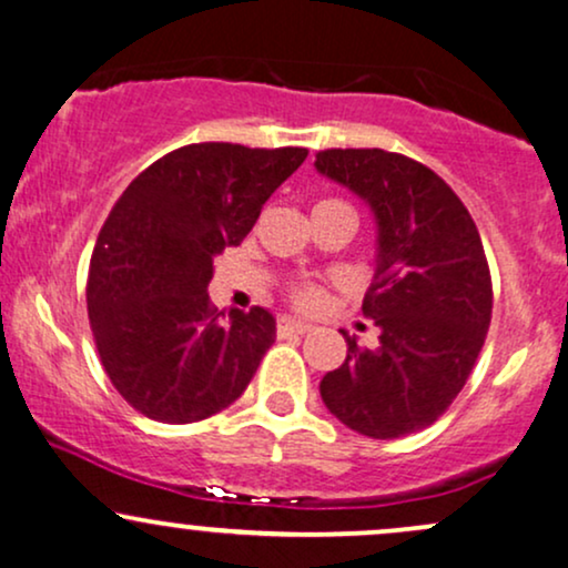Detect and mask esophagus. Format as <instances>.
<instances>
[{"mask_svg": "<svg viewBox=\"0 0 568 568\" xmlns=\"http://www.w3.org/2000/svg\"><path fill=\"white\" fill-rule=\"evenodd\" d=\"M312 325L306 323H298V321H291V317H280L277 321V336H293V334H310Z\"/></svg>", "mask_w": 568, "mask_h": 568, "instance_id": "obj_1", "label": "esophagus"}]
</instances>
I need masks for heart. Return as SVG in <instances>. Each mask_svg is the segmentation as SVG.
<instances>
[{
    "instance_id": "obj_1",
    "label": "heart",
    "mask_w": 568,
    "mask_h": 568,
    "mask_svg": "<svg viewBox=\"0 0 568 568\" xmlns=\"http://www.w3.org/2000/svg\"><path fill=\"white\" fill-rule=\"evenodd\" d=\"M323 202H334V200H323ZM288 296H291V302L298 306V310L310 312V310H315L317 304H321L323 293L315 283H296V285H291Z\"/></svg>"
}]
</instances>
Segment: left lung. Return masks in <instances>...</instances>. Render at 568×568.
<instances>
[{
	"instance_id": "left-lung-1",
	"label": "left lung",
	"mask_w": 568,
	"mask_h": 568,
	"mask_svg": "<svg viewBox=\"0 0 568 568\" xmlns=\"http://www.w3.org/2000/svg\"><path fill=\"white\" fill-rule=\"evenodd\" d=\"M315 168L361 194L379 224V266L363 315L374 349L347 338V361L321 382L323 403L368 438H403L446 414L491 323V272L478 226L422 162L384 149H325Z\"/></svg>"
}]
</instances>
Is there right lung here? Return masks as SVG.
Returning <instances> with one entry per match:
<instances>
[{
    "instance_id": "obj_1",
    "label": "right lung",
    "mask_w": 568,
    "mask_h": 568,
    "mask_svg": "<svg viewBox=\"0 0 568 568\" xmlns=\"http://www.w3.org/2000/svg\"><path fill=\"white\" fill-rule=\"evenodd\" d=\"M306 149L189 143L135 175L98 232L88 317L114 389L165 425L207 419L245 393L275 342L262 306L221 321L213 256L240 245Z\"/></svg>"
}]
</instances>
